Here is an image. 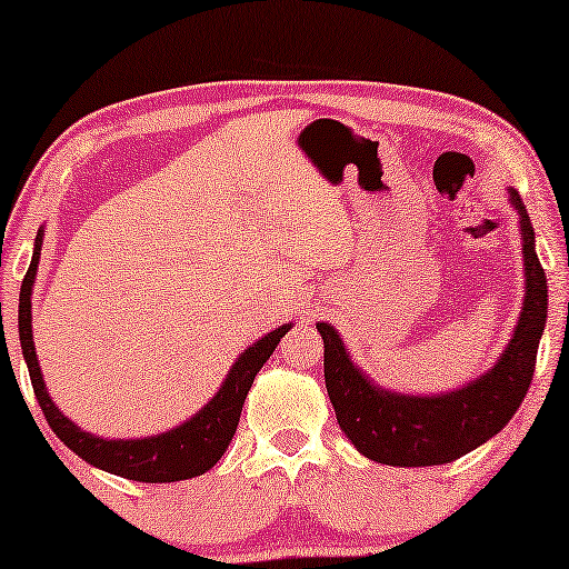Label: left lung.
Masks as SVG:
<instances>
[{
  "label": "left lung",
  "instance_id": "left-lung-1",
  "mask_svg": "<svg viewBox=\"0 0 569 569\" xmlns=\"http://www.w3.org/2000/svg\"><path fill=\"white\" fill-rule=\"evenodd\" d=\"M520 214L526 259L523 313L497 365L473 383L440 396H403L372 386L349 360L339 333L318 323L323 337L326 391L337 422L352 446L386 466H440L479 448L516 415L533 380L536 352L547 323V274L533 248V228L523 199L510 189Z\"/></svg>",
  "mask_w": 569,
  "mask_h": 569
}]
</instances>
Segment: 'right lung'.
I'll list each match as a JSON object with an SVG mask.
<instances>
[{"label":"right lung","instance_id":"obj_1","mask_svg":"<svg viewBox=\"0 0 569 569\" xmlns=\"http://www.w3.org/2000/svg\"><path fill=\"white\" fill-rule=\"evenodd\" d=\"M41 248L36 246L33 261L26 271L20 287V347L22 357L28 362L30 383H33V393L41 407L46 422L57 438L64 442L69 450H74L82 461H88L98 469L119 473L123 479L131 481H147V485H162V481H181L199 477L212 469L220 461L224 448L230 446L232 435H236L240 409L256 372L263 368V362L269 360L274 352L279 339L290 331L292 323L279 326L277 331L267 333V337L256 341L253 347H248L243 355L238 357V362L232 365V370L224 378V383L212 401L199 411L197 417H191L189 422H183L176 430H168L154 438L144 440H103L96 435L82 432L72 419H67L61 411L53 407L49 391L43 386L41 368H38V357L33 347V326H30V292H33L38 259H41Z\"/></svg>","mask_w":569,"mask_h":569}]
</instances>
